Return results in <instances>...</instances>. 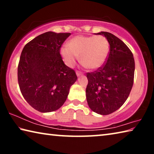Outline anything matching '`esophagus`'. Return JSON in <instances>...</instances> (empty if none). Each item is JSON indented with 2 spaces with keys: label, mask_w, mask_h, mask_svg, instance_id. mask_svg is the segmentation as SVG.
Returning <instances> with one entry per match:
<instances>
[{
  "label": "esophagus",
  "mask_w": 154,
  "mask_h": 154,
  "mask_svg": "<svg viewBox=\"0 0 154 154\" xmlns=\"http://www.w3.org/2000/svg\"><path fill=\"white\" fill-rule=\"evenodd\" d=\"M76 75L77 77H79V76H81V75H83V73L79 71H76Z\"/></svg>",
  "instance_id": "1"
}]
</instances>
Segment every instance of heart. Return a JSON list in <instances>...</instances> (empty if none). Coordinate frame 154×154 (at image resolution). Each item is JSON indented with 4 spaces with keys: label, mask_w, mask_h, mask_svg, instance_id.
I'll return each mask as SVG.
<instances>
[{
    "label": "heart",
    "mask_w": 154,
    "mask_h": 154,
    "mask_svg": "<svg viewBox=\"0 0 154 154\" xmlns=\"http://www.w3.org/2000/svg\"><path fill=\"white\" fill-rule=\"evenodd\" d=\"M109 50V43L104 36H77L70 40L69 45L62 47L60 55L70 68L75 66L80 56L83 66L96 70L105 63Z\"/></svg>",
    "instance_id": "obj_1"
}]
</instances>
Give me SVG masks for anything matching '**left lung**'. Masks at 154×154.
<instances>
[{
  "instance_id": "8db88e82",
  "label": "left lung",
  "mask_w": 154,
  "mask_h": 154,
  "mask_svg": "<svg viewBox=\"0 0 154 154\" xmlns=\"http://www.w3.org/2000/svg\"><path fill=\"white\" fill-rule=\"evenodd\" d=\"M110 45L106 63L94 72H88L86 98L95 113L109 115L126 102L134 82V60L130 49L113 34L100 32Z\"/></svg>"
}]
</instances>
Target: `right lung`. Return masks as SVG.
<instances>
[{
  "instance_id": "1",
  "label": "right lung",
  "mask_w": 154,
  "mask_h": 154,
  "mask_svg": "<svg viewBox=\"0 0 154 154\" xmlns=\"http://www.w3.org/2000/svg\"><path fill=\"white\" fill-rule=\"evenodd\" d=\"M71 33L47 32L24 46L17 68L22 96L36 110H58L66 101L77 77L62 60L60 49Z\"/></svg>"
}]
</instances>
